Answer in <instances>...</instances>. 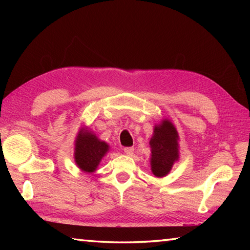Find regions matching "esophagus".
<instances>
[{
    "label": "esophagus",
    "mask_w": 250,
    "mask_h": 250,
    "mask_svg": "<svg viewBox=\"0 0 250 250\" xmlns=\"http://www.w3.org/2000/svg\"><path fill=\"white\" fill-rule=\"evenodd\" d=\"M125 153L126 155H129V156H132L133 153H134V149H133V147H125Z\"/></svg>",
    "instance_id": "1"
}]
</instances>
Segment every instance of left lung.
<instances>
[{
    "mask_svg": "<svg viewBox=\"0 0 250 250\" xmlns=\"http://www.w3.org/2000/svg\"><path fill=\"white\" fill-rule=\"evenodd\" d=\"M179 133L171 120L162 119L154 125L150 139L151 171L156 177H164L171 172L180 159Z\"/></svg>",
    "mask_w": 250,
    "mask_h": 250,
    "instance_id": "left-lung-1",
    "label": "left lung"
}]
</instances>
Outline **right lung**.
<instances>
[{"label": "right lung", "mask_w": 250, "mask_h": 250, "mask_svg": "<svg viewBox=\"0 0 250 250\" xmlns=\"http://www.w3.org/2000/svg\"><path fill=\"white\" fill-rule=\"evenodd\" d=\"M110 150L105 141L100 140L87 125H83L74 142V159L76 166L83 173H92Z\"/></svg>", "instance_id": "obj_1"}]
</instances>
